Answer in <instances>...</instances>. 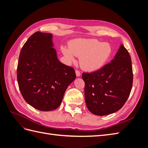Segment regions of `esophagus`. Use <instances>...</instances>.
Masks as SVG:
<instances>
[{
    "label": "esophagus",
    "instance_id": "obj_1",
    "mask_svg": "<svg viewBox=\"0 0 148 148\" xmlns=\"http://www.w3.org/2000/svg\"><path fill=\"white\" fill-rule=\"evenodd\" d=\"M75 73H76V75H77V77H79L80 75H81V73H80L79 71L78 70H77L75 71Z\"/></svg>",
    "mask_w": 148,
    "mask_h": 148
}]
</instances>
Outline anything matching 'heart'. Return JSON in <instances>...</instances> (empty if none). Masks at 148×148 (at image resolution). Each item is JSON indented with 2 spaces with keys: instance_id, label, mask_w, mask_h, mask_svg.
I'll return each instance as SVG.
<instances>
[{
  "instance_id": "1",
  "label": "heart",
  "mask_w": 148,
  "mask_h": 148,
  "mask_svg": "<svg viewBox=\"0 0 148 148\" xmlns=\"http://www.w3.org/2000/svg\"><path fill=\"white\" fill-rule=\"evenodd\" d=\"M62 52L69 62L75 60V56L80 57V65L83 69L96 71L109 60L112 47L109 43L97 39H77L69 43V48L62 47Z\"/></svg>"
}]
</instances>
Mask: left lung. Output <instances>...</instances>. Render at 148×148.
I'll list each match as a JSON object with an SVG mask.
<instances>
[{"mask_svg": "<svg viewBox=\"0 0 148 148\" xmlns=\"http://www.w3.org/2000/svg\"><path fill=\"white\" fill-rule=\"evenodd\" d=\"M85 102L89 110L106 115L120 110L127 101L133 85L132 59L121 45L114 59L99 70L83 73Z\"/></svg>", "mask_w": 148, "mask_h": 148, "instance_id": "1", "label": "left lung"}]
</instances>
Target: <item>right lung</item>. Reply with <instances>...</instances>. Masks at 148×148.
Masks as SVG:
<instances>
[{"label":"right lung","mask_w":148,"mask_h":148,"mask_svg":"<svg viewBox=\"0 0 148 148\" xmlns=\"http://www.w3.org/2000/svg\"><path fill=\"white\" fill-rule=\"evenodd\" d=\"M52 34H33L24 44L17 66V80L26 102L41 111L56 109L76 78L73 67L58 60Z\"/></svg>","instance_id":"add662e5"}]
</instances>
